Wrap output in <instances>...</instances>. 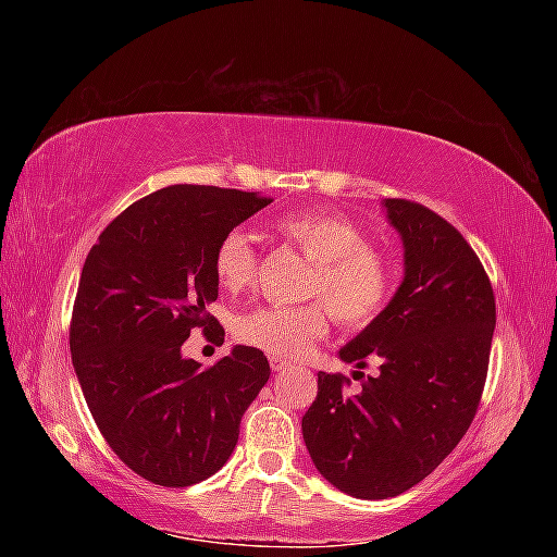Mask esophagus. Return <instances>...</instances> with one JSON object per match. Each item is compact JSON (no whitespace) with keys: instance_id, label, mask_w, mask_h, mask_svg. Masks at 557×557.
<instances>
[{"instance_id":"1","label":"esophagus","mask_w":557,"mask_h":557,"mask_svg":"<svg viewBox=\"0 0 557 557\" xmlns=\"http://www.w3.org/2000/svg\"><path fill=\"white\" fill-rule=\"evenodd\" d=\"M287 361L285 359H277V357H270V369L272 371H285L287 369Z\"/></svg>"}]
</instances>
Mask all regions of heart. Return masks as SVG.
I'll list each match as a JSON object with an SVG mask.
<instances>
[{"label":"heart","mask_w":557,"mask_h":557,"mask_svg":"<svg viewBox=\"0 0 557 557\" xmlns=\"http://www.w3.org/2000/svg\"><path fill=\"white\" fill-rule=\"evenodd\" d=\"M275 232L313 263L304 306H258L239 315L234 335L268 357L294 359L321 339L330 311L342 327L361 330L383 313L395 289V263L351 220L327 210H301L275 222ZM258 256L251 236L230 230L212 253L220 287L242 292L256 280Z\"/></svg>","instance_id":"heart-1"}]
</instances>
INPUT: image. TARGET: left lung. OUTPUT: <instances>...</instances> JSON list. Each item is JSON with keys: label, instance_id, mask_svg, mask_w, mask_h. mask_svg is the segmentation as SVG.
Listing matches in <instances>:
<instances>
[{"label": "left lung", "instance_id": "left-lung-1", "mask_svg": "<svg viewBox=\"0 0 557 557\" xmlns=\"http://www.w3.org/2000/svg\"><path fill=\"white\" fill-rule=\"evenodd\" d=\"M405 244V280L375 321L339 349L342 373H318L301 419L315 469L342 493L385 500L423 481L476 417L495 330L491 280L474 248L431 208L385 200Z\"/></svg>", "mask_w": 557, "mask_h": 557}]
</instances>
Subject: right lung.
Returning a JSON list of instances; mask_svg holds the SVG:
<instances>
[{"instance_id":"add662e5","label":"right lung","mask_w":557,"mask_h":557,"mask_svg":"<svg viewBox=\"0 0 557 557\" xmlns=\"http://www.w3.org/2000/svg\"><path fill=\"white\" fill-rule=\"evenodd\" d=\"M272 198L174 184L120 212L83 263L69 347L86 405L112 453L164 488L194 486L230 459L270 363L253 347L203 369L182 357L191 330L224 342L212 253Z\"/></svg>"}]
</instances>
